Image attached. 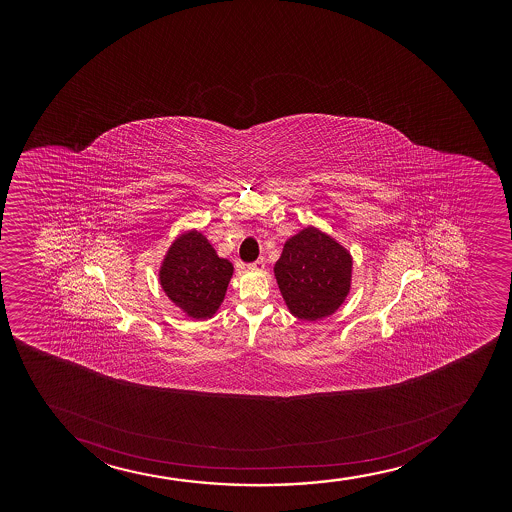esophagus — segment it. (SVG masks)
I'll use <instances>...</instances> for the list:
<instances>
[{"label": "esophagus", "instance_id": "obj_1", "mask_svg": "<svg viewBox=\"0 0 512 512\" xmlns=\"http://www.w3.org/2000/svg\"><path fill=\"white\" fill-rule=\"evenodd\" d=\"M247 268H249V270L254 271L265 270V261H263V259H256L254 263H249V265H247Z\"/></svg>", "mask_w": 512, "mask_h": 512}]
</instances>
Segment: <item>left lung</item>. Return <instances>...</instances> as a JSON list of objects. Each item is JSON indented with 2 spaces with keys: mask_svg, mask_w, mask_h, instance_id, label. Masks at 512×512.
<instances>
[{
  "mask_svg": "<svg viewBox=\"0 0 512 512\" xmlns=\"http://www.w3.org/2000/svg\"><path fill=\"white\" fill-rule=\"evenodd\" d=\"M275 277L290 312L316 321L333 314L347 297L352 258L329 235L307 227L285 242Z\"/></svg>",
  "mask_w": 512,
  "mask_h": 512,
  "instance_id": "8db88e82",
  "label": "left lung"
}]
</instances>
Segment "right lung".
<instances>
[{
  "mask_svg": "<svg viewBox=\"0 0 512 512\" xmlns=\"http://www.w3.org/2000/svg\"><path fill=\"white\" fill-rule=\"evenodd\" d=\"M232 271V263L218 258L212 244L193 230L172 244L160 270V283L188 316L210 318L224 300Z\"/></svg>",
  "mask_w": 512,
  "mask_h": 512,
  "instance_id": "right-lung-1",
  "label": "right lung"
}]
</instances>
